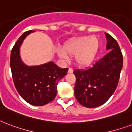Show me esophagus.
Segmentation results:
<instances>
[{"mask_svg": "<svg viewBox=\"0 0 132 132\" xmlns=\"http://www.w3.org/2000/svg\"><path fill=\"white\" fill-rule=\"evenodd\" d=\"M68 73H73V69H71V68H69V69H68Z\"/></svg>", "mask_w": 132, "mask_h": 132, "instance_id": "1", "label": "esophagus"}]
</instances>
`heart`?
Instances as JSON below:
<instances>
[{"label":"heart","mask_w":132,"mask_h":132,"mask_svg":"<svg viewBox=\"0 0 132 132\" xmlns=\"http://www.w3.org/2000/svg\"><path fill=\"white\" fill-rule=\"evenodd\" d=\"M100 47L96 37L83 36L69 40L63 45V50L57 48L56 52L62 60L67 61L69 55H75L74 61L79 67H87L94 61Z\"/></svg>","instance_id":"1"}]
</instances>
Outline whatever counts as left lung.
I'll return each instance as SVG.
<instances>
[{
	"label": "left lung",
	"instance_id": "left-lung-1",
	"mask_svg": "<svg viewBox=\"0 0 132 132\" xmlns=\"http://www.w3.org/2000/svg\"><path fill=\"white\" fill-rule=\"evenodd\" d=\"M106 50L104 56L90 67L75 69L74 94L78 102L87 108H97L107 102L118 85L122 68V55L118 43L105 33Z\"/></svg>",
	"mask_w": 132,
	"mask_h": 132
}]
</instances>
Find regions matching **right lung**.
Segmentation results:
<instances>
[{"label":"right lung","mask_w":132,"mask_h":132,"mask_svg":"<svg viewBox=\"0 0 132 132\" xmlns=\"http://www.w3.org/2000/svg\"><path fill=\"white\" fill-rule=\"evenodd\" d=\"M34 31H26L14 45L10 57V67L16 90L24 101L34 106H43L53 101L57 94V84L68 71L50 61L39 65L29 66L22 61L20 47L27 36Z\"/></svg>","instance_id":"obj_1"}]
</instances>
